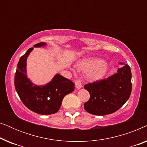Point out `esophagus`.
Returning a JSON list of instances; mask_svg holds the SVG:
<instances>
[{"mask_svg": "<svg viewBox=\"0 0 147 147\" xmlns=\"http://www.w3.org/2000/svg\"><path fill=\"white\" fill-rule=\"evenodd\" d=\"M75 85H76V88H77L78 90L81 89L82 87V82H81V81H80V80H76V82H75Z\"/></svg>", "mask_w": 147, "mask_h": 147, "instance_id": "obj_1", "label": "esophagus"}]
</instances>
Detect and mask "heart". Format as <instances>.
<instances>
[{
  "label": "heart",
  "instance_id": "1",
  "mask_svg": "<svg viewBox=\"0 0 147 147\" xmlns=\"http://www.w3.org/2000/svg\"><path fill=\"white\" fill-rule=\"evenodd\" d=\"M76 67L80 71L89 72L88 76L92 80H99L108 71V65L105 61L98 58H86L80 61Z\"/></svg>",
  "mask_w": 147,
  "mask_h": 147
}]
</instances>
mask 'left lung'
Here are the masks:
<instances>
[{"label":"left lung","instance_id":"left-lung-1","mask_svg":"<svg viewBox=\"0 0 147 147\" xmlns=\"http://www.w3.org/2000/svg\"><path fill=\"white\" fill-rule=\"evenodd\" d=\"M131 78L130 67L126 64L118 68L117 73L107 79L86 84L84 88L89 92L90 98L84 104L85 110L98 116L117 111L130 97L132 91Z\"/></svg>","mask_w":147,"mask_h":147}]
</instances>
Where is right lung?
<instances>
[{"label":"right lung","instance_id":"1","mask_svg":"<svg viewBox=\"0 0 147 147\" xmlns=\"http://www.w3.org/2000/svg\"><path fill=\"white\" fill-rule=\"evenodd\" d=\"M46 45L45 42L35 44L34 47ZM33 47L20 58L15 76V86L20 99L26 107L35 113L47 115L55 114L61 107L62 100L75 89L74 83L63 76L56 74L44 86L33 84L27 76V59Z\"/></svg>","mask_w":147,"mask_h":147}]
</instances>
